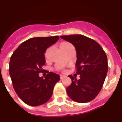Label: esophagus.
I'll return each mask as SVG.
<instances>
[{
    "mask_svg": "<svg viewBox=\"0 0 122 122\" xmlns=\"http://www.w3.org/2000/svg\"><path fill=\"white\" fill-rule=\"evenodd\" d=\"M65 76H63V75H60V78H61V79H63V78H65Z\"/></svg>",
    "mask_w": 122,
    "mask_h": 122,
    "instance_id": "34e87169",
    "label": "esophagus"
}]
</instances>
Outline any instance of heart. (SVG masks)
<instances>
[{
    "instance_id": "heart-1",
    "label": "heart",
    "mask_w": 122,
    "mask_h": 122,
    "mask_svg": "<svg viewBox=\"0 0 122 122\" xmlns=\"http://www.w3.org/2000/svg\"><path fill=\"white\" fill-rule=\"evenodd\" d=\"M69 43H67V42H62L60 44V48H62V47H64L65 46H66V44H68Z\"/></svg>"
}]
</instances>
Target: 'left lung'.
I'll use <instances>...</instances> for the list:
<instances>
[{
  "instance_id": "left-lung-1",
  "label": "left lung",
  "mask_w": 122,
  "mask_h": 122,
  "mask_svg": "<svg viewBox=\"0 0 122 122\" xmlns=\"http://www.w3.org/2000/svg\"><path fill=\"white\" fill-rule=\"evenodd\" d=\"M60 37L75 47L76 73L80 75L79 80L69 75L72 83L66 88V93L76 102H90L99 94L107 76L108 68L107 55L96 41L86 36L65 35Z\"/></svg>"
}]
</instances>
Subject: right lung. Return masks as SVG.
Returning <instances> with one entry per match:
<instances>
[{
	"mask_svg": "<svg viewBox=\"0 0 122 122\" xmlns=\"http://www.w3.org/2000/svg\"><path fill=\"white\" fill-rule=\"evenodd\" d=\"M59 38L58 36L31 38L21 43L11 56L9 73L13 87L27 105L39 106L47 102L60 80L59 75L52 72L46 71L44 78L38 76L44 71V53Z\"/></svg>",
	"mask_w": 122,
	"mask_h": 122,
	"instance_id": "obj_1",
	"label": "right lung"
}]
</instances>
